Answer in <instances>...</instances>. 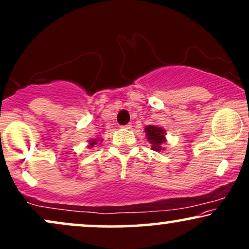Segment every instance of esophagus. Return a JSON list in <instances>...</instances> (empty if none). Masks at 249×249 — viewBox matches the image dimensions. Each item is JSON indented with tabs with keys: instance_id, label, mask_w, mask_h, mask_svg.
I'll return each mask as SVG.
<instances>
[{
	"instance_id": "esophagus-1",
	"label": "esophagus",
	"mask_w": 249,
	"mask_h": 249,
	"mask_svg": "<svg viewBox=\"0 0 249 249\" xmlns=\"http://www.w3.org/2000/svg\"><path fill=\"white\" fill-rule=\"evenodd\" d=\"M122 127L125 128V130H130V128L132 127V125H131V124H126V125H123Z\"/></svg>"
}]
</instances>
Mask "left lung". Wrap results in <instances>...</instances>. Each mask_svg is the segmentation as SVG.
Segmentation results:
<instances>
[{
	"label": "left lung",
	"instance_id": "left-lung-1",
	"mask_svg": "<svg viewBox=\"0 0 249 249\" xmlns=\"http://www.w3.org/2000/svg\"><path fill=\"white\" fill-rule=\"evenodd\" d=\"M145 133H146V139L150 144H152V150L160 152L164 151V142H166L165 138V133L166 131L162 127L157 126V125H147L145 127Z\"/></svg>",
	"mask_w": 249,
	"mask_h": 249
}]
</instances>
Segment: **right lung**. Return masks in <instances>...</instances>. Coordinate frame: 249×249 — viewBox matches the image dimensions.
<instances>
[{
    "label": "right lung",
    "instance_id": "1",
    "mask_svg": "<svg viewBox=\"0 0 249 249\" xmlns=\"http://www.w3.org/2000/svg\"><path fill=\"white\" fill-rule=\"evenodd\" d=\"M97 144V139H91L90 142H89V147H92L93 145Z\"/></svg>",
    "mask_w": 249,
    "mask_h": 249
}]
</instances>
